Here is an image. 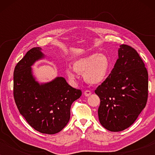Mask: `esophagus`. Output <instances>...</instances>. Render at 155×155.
I'll return each instance as SVG.
<instances>
[{"mask_svg": "<svg viewBox=\"0 0 155 155\" xmlns=\"http://www.w3.org/2000/svg\"><path fill=\"white\" fill-rule=\"evenodd\" d=\"M84 95H85L86 97H88V96H90V95L92 94V92H91L90 90H85L84 92Z\"/></svg>", "mask_w": 155, "mask_h": 155, "instance_id": "esophagus-1", "label": "esophagus"}]
</instances>
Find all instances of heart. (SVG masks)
<instances>
[{"label":"heart","mask_w":155,"mask_h":155,"mask_svg":"<svg viewBox=\"0 0 155 155\" xmlns=\"http://www.w3.org/2000/svg\"><path fill=\"white\" fill-rule=\"evenodd\" d=\"M73 69L76 73L83 74L84 80L90 84H96L103 82L109 73L110 61L104 54H94L80 58L73 63ZM66 74L70 79H75L74 71L66 68Z\"/></svg>","instance_id":"1"}]
</instances>
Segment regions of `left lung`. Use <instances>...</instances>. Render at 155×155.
I'll return each mask as SVG.
<instances>
[{
    "mask_svg": "<svg viewBox=\"0 0 155 155\" xmlns=\"http://www.w3.org/2000/svg\"><path fill=\"white\" fill-rule=\"evenodd\" d=\"M94 92L100 99L98 116L104 128L119 132L135 121L147 101L148 73L135 48L120 46L114 68Z\"/></svg>",
    "mask_w": 155,
    "mask_h": 155,
    "instance_id": "8db88e82",
    "label": "left lung"
}]
</instances>
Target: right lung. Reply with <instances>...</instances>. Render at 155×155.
<instances>
[{"instance_id": "right-lung-1", "label": "right lung", "mask_w": 155, "mask_h": 155, "mask_svg": "<svg viewBox=\"0 0 155 155\" xmlns=\"http://www.w3.org/2000/svg\"><path fill=\"white\" fill-rule=\"evenodd\" d=\"M41 48H32L17 63L13 75V96L21 115L36 130L48 135L60 132L71 116V107L82 91L67 83L62 77L39 84L31 66L43 57Z\"/></svg>"}]
</instances>
